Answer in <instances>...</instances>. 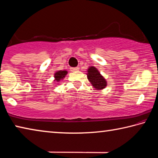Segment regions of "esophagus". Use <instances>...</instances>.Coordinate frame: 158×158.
<instances>
[{
  "mask_svg": "<svg viewBox=\"0 0 158 158\" xmlns=\"http://www.w3.org/2000/svg\"><path fill=\"white\" fill-rule=\"evenodd\" d=\"M70 69H71V71H73V72H76V71H78L79 68L77 67V68H71Z\"/></svg>",
  "mask_w": 158,
  "mask_h": 158,
  "instance_id": "obj_1",
  "label": "esophagus"
}]
</instances>
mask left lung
<instances>
[{
    "label": "left lung",
    "instance_id": "8db88e82",
    "mask_svg": "<svg viewBox=\"0 0 158 158\" xmlns=\"http://www.w3.org/2000/svg\"><path fill=\"white\" fill-rule=\"evenodd\" d=\"M87 77L93 87L98 90H102L106 86V79L101 75L96 68L90 67L87 70Z\"/></svg>",
    "mask_w": 158,
    "mask_h": 158
}]
</instances>
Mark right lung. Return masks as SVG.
Returning <instances> with one entry per match:
<instances>
[{"label":"right lung","mask_w":158,"mask_h":158,"mask_svg":"<svg viewBox=\"0 0 158 158\" xmlns=\"http://www.w3.org/2000/svg\"><path fill=\"white\" fill-rule=\"evenodd\" d=\"M68 74V72L66 70H59L56 72L54 74V77H55V81H60L61 79H63L64 77H65L66 74Z\"/></svg>","instance_id":"right-lung-1"}]
</instances>
